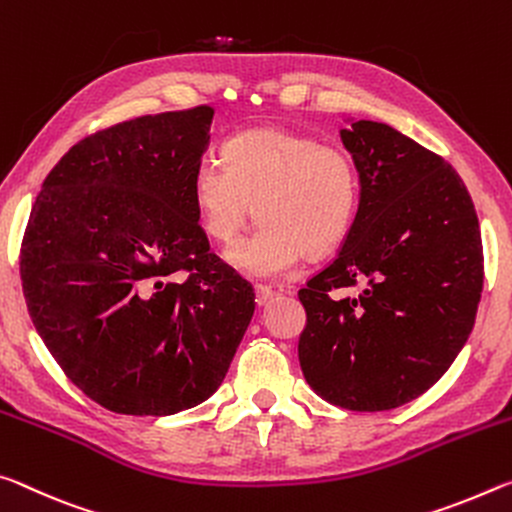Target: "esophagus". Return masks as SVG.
Masks as SVG:
<instances>
[{
  "label": "esophagus",
  "mask_w": 512,
  "mask_h": 512,
  "mask_svg": "<svg viewBox=\"0 0 512 512\" xmlns=\"http://www.w3.org/2000/svg\"><path fill=\"white\" fill-rule=\"evenodd\" d=\"M274 299V290L267 288V286H256V304L258 306H265L267 301Z\"/></svg>",
  "instance_id": "obj_1"
}]
</instances>
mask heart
I'll return each instance as SVG.
<instances>
[{
  "label": "heart",
  "mask_w": 512,
  "mask_h": 512,
  "mask_svg": "<svg viewBox=\"0 0 512 512\" xmlns=\"http://www.w3.org/2000/svg\"><path fill=\"white\" fill-rule=\"evenodd\" d=\"M201 229L222 245L251 215L261 224L229 249V261L256 279L288 274L304 256H324L349 236L360 206L358 167L345 149L286 129H249L222 145V161L192 172Z\"/></svg>",
  "instance_id": "heart-1"
}]
</instances>
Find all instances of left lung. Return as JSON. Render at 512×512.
<instances>
[{
    "mask_svg": "<svg viewBox=\"0 0 512 512\" xmlns=\"http://www.w3.org/2000/svg\"><path fill=\"white\" fill-rule=\"evenodd\" d=\"M340 138L360 206L340 254L299 290V365L329 404L374 413L420 397L454 363L481 301L483 245L445 158L383 122H351ZM356 285V298L330 297Z\"/></svg>",
    "mask_w": 512,
    "mask_h": 512,
    "instance_id": "8db88e82",
    "label": "left lung"
}]
</instances>
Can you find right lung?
Returning a JSON list of instances; mask_svg holds the SVG:
<instances>
[{"mask_svg":"<svg viewBox=\"0 0 512 512\" xmlns=\"http://www.w3.org/2000/svg\"><path fill=\"white\" fill-rule=\"evenodd\" d=\"M215 111L142 115L77 142L20 249L29 315L67 379L120 415H174L220 388L256 308L192 201Z\"/></svg>","mask_w":512,"mask_h":512,"instance_id":"add662e5","label":"right lung"}]
</instances>
